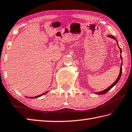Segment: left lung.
<instances>
[{
  "label": "left lung",
  "instance_id": "1",
  "mask_svg": "<svg viewBox=\"0 0 132 132\" xmlns=\"http://www.w3.org/2000/svg\"><path fill=\"white\" fill-rule=\"evenodd\" d=\"M107 37H109L111 38V39H114V40H116V41L117 42V45H118V48H119V50H120V53H121V56H120V58H121V60H122V63H121V64L120 71H119V76H118V78H117V80H116V81H115V82H114L113 84H112V85H110L109 88H107V89H104V90H102V91H101V92H96V93H95L96 94H97V95H103V94H105V93H107V92H108V91H109V90H110V89H111V88L114 87V86L116 85L117 84V83L118 82V81L119 80V79H120V78H121V74H122V55H121V54H122V50H121V49L120 48H119V45H118V41H117V40L116 39V38L115 37H114L113 36L109 35V36H108Z\"/></svg>",
  "mask_w": 132,
  "mask_h": 132
}]
</instances>
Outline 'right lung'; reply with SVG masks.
Listing matches in <instances>:
<instances>
[{
  "label": "right lung",
  "instance_id": "right-lung-1",
  "mask_svg": "<svg viewBox=\"0 0 132 132\" xmlns=\"http://www.w3.org/2000/svg\"><path fill=\"white\" fill-rule=\"evenodd\" d=\"M48 91H47V92H45V93H43V94L40 95L36 96H34V97H26H26H27V98H30V99H35V98L39 97H40V96H43V95H45V94H47V93H48Z\"/></svg>",
  "mask_w": 132,
  "mask_h": 132
}]
</instances>
